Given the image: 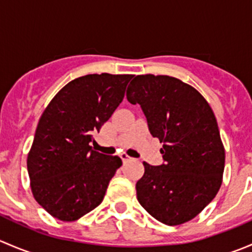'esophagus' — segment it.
<instances>
[{"mask_svg": "<svg viewBox=\"0 0 252 252\" xmlns=\"http://www.w3.org/2000/svg\"><path fill=\"white\" fill-rule=\"evenodd\" d=\"M121 158H122V161H123V163H126V162L130 161L131 157L128 156V155H126V152H123V154H121Z\"/></svg>", "mask_w": 252, "mask_h": 252, "instance_id": "esophagus-1", "label": "esophagus"}]
</instances>
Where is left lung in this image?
<instances>
[{
    "label": "left lung",
    "mask_w": 252,
    "mask_h": 252,
    "mask_svg": "<svg viewBox=\"0 0 252 252\" xmlns=\"http://www.w3.org/2000/svg\"><path fill=\"white\" fill-rule=\"evenodd\" d=\"M126 98L140 105L151 135L163 142V163L144 162L138 201L163 224L192 220L215 199L224 171V147L210 105L192 86L168 75H136Z\"/></svg>",
    "instance_id": "1"
}]
</instances>
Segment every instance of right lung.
<instances>
[{"mask_svg": "<svg viewBox=\"0 0 252 252\" xmlns=\"http://www.w3.org/2000/svg\"><path fill=\"white\" fill-rule=\"evenodd\" d=\"M133 77L102 73L74 79L42 113L28 173L35 200L57 220H77L102 202L122 159L94 151L90 142L123 101Z\"/></svg>", "mask_w": 252, "mask_h": 252, "instance_id": "obj_1", "label": "right lung"}]
</instances>
